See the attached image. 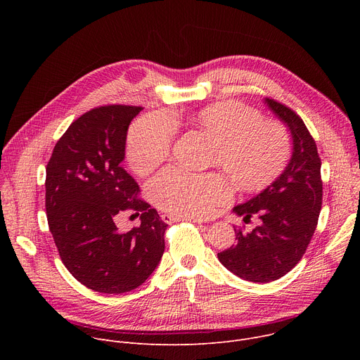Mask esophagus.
<instances>
[{"instance_id": "34e87169", "label": "esophagus", "mask_w": 360, "mask_h": 360, "mask_svg": "<svg viewBox=\"0 0 360 360\" xmlns=\"http://www.w3.org/2000/svg\"><path fill=\"white\" fill-rule=\"evenodd\" d=\"M179 219H189V221H192L193 224H203L205 222V219L203 218H195V217H191V218H182V217H179V215H174V214H164L162 215V221L164 222H167V224H172V222H176V221H179Z\"/></svg>"}]
</instances>
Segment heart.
Masks as SVG:
<instances>
[{
    "instance_id": "1",
    "label": "heart",
    "mask_w": 360,
    "mask_h": 360,
    "mask_svg": "<svg viewBox=\"0 0 360 360\" xmlns=\"http://www.w3.org/2000/svg\"><path fill=\"white\" fill-rule=\"evenodd\" d=\"M195 122L215 142L212 162L233 184L246 191L269 185L285 168L290 155V138L279 122L239 102L228 101L200 110ZM176 134L175 121L165 114H149L131 128L127 158L141 175L149 174L169 155ZM149 193L165 211L205 218L231 199V186L219 174H196L169 167L149 182Z\"/></svg>"
}]
</instances>
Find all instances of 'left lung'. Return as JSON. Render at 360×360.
Segmentation results:
<instances>
[{
  "label": "left lung",
  "instance_id": "1",
  "mask_svg": "<svg viewBox=\"0 0 360 360\" xmlns=\"http://www.w3.org/2000/svg\"><path fill=\"white\" fill-rule=\"evenodd\" d=\"M264 104L288 128L292 157L271 185L232 210L243 221L256 215L261 224L248 233L235 229L236 243L218 253L228 271L256 283L276 281L295 268L314 236L322 208L321 158L312 135L286 105L269 98Z\"/></svg>",
  "mask_w": 360,
  "mask_h": 360
}]
</instances>
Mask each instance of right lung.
Wrapping results in <instances>:
<instances>
[{"label":"right lung","instance_id":"1","mask_svg":"<svg viewBox=\"0 0 360 360\" xmlns=\"http://www.w3.org/2000/svg\"><path fill=\"white\" fill-rule=\"evenodd\" d=\"M141 107L107 105L74 121L46 165L48 226L70 274L88 289L118 295L141 286L157 269L167 224L138 199L139 186L122 168L127 134ZM141 214V225L121 233L116 217Z\"/></svg>","mask_w":360,"mask_h":360}]
</instances>
